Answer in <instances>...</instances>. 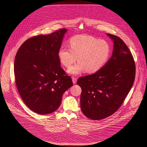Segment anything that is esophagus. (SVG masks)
I'll return each instance as SVG.
<instances>
[{
    "instance_id": "obj_1",
    "label": "esophagus",
    "mask_w": 147,
    "mask_h": 147,
    "mask_svg": "<svg viewBox=\"0 0 147 147\" xmlns=\"http://www.w3.org/2000/svg\"><path fill=\"white\" fill-rule=\"evenodd\" d=\"M72 82H73V83H74V84H76V82H77V78H72Z\"/></svg>"
}]
</instances>
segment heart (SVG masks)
<instances>
[{
	"mask_svg": "<svg viewBox=\"0 0 147 147\" xmlns=\"http://www.w3.org/2000/svg\"><path fill=\"white\" fill-rule=\"evenodd\" d=\"M69 45V48L61 47L58 56L65 67H69L78 57L79 62L68 70L72 75L79 74L85 69L89 73L97 72L106 63L110 54L107 42L90 36H74L70 39Z\"/></svg>",
	"mask_w": 147,
	"mask_h": 147,
	"instance_id": "b5f03b06",
	"label": "heart"
}]
</instances>
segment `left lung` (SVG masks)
Returning <instances> with one entry per match:
<instances>
[{"instance_id":"8db88e82","label":"left lung","mask_w":147,"mask_h":147,"mask_svg":"<svg viewBox=\"0 0 147 147\" xmlns=\"http://www.w3.org/2000/svg\"><path fill=\"white\" fill-rule=\"evenodd\" d=\"M114 41L113 55L96 73L82 76L81 109L88 118L98 121L116 112L122 105L134 84L135 63L126 43L119 37L107 34Z\"/></svg>"}]
</instances>
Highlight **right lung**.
Segmentation results:
<instances>
[{
  "mask_svg": "<svg viewBox=\"0 0 147 147\" xmlns=\"http://www.w3.org/2000/svg\"><path fill=\"white\" fill-rule=\"evenodd\" d=\"M66 29L34 36L19 49L14 63L16 84L30 110L41 115L57 110L63 94L73 85L58 56Z\"/></svg>",
  "mask_w": 147,
  "mask_h": 147,
  "instance_id": "add662e5",
  "label": "right lung"
}]
</instances>
